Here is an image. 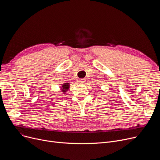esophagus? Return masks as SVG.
I'll return each instance as SVG.
<instances>
[{
    "mask_svg": "<svg viewBox=\"0 0 160 160\" xmlns=\"http://www.w3.org/2000/svg\"><path fill=\"white\" fill-rule=\"evenodd\" d=\"M79 82L81 84H83V83H84L86 82V80L85 79H80L79 80Z\"/></svg>",
    "mask_w": 160,
    "mask_h": 160,
    "instance_id": "esophagus-1",
    "label": "esophagus"
}]
</instances>
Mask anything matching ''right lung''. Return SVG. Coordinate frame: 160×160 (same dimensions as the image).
Wrapping results in <instances>:
<instances>
[{
	"mask_svg": "<svg viewBox=\"0 0 160 160\" xmlns=\"http://www.w3.org/2000/svg\"><path fill=\"white\" fill-rule=\"evenodd\" d=\"M69 83H63V86H62V88H61L62 92H63L64 93H65V92L68 90V89L69 88Z\"/></svg>",
	"mask_w": 160,
	"mask_h": 160,
	"instance_id": "1",
	"label": "right lung"
}]
</instances>
